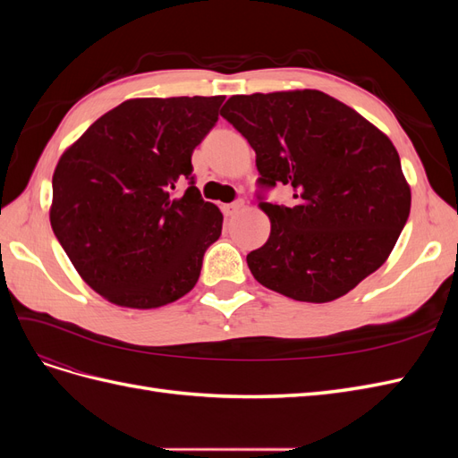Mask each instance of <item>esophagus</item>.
<instances>
[{
  "label": "esophagus",
  "mask_w": 458,
  "mask_h": 458,
  "mask_svg": "<svg viewBox=\"0 0 458 458\" xmlns=\"http://www.w3.org/2000/svg\"><path fill=\"white\" fill-rule=\"evenodd\" d=\"M242 208H244V202H242V200H237V202L225 204V206H224V212H225V216H234L237 212H241Z\"/></svg>",
  "instance_id": "obj_1"
}]
</instances>
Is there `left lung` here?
Returning a JSON list of instances; mask_svg holds the SVG:
<instances>
[{"label": "left lung", "mask_w": 458, "mask_h": 458, "mask_svg": "<svg viewBox=\"0 0 458 458\" xmlns=\"http://www.w3.org/2000/svg\"><path fill=\"white\" fill-rule=\"evenodd\" d=\"M256 150L258 185L293 189L290 206L259 208L267 242L246 256L254 279L298 301H332L390 256L411 212L394 143L317 89L233 95L221 108Z\"/></svg>", "instance_id": "obj_1"}]
</instances>
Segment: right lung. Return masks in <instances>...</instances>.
<instances>
[{
	"label": "right lung",
	"instance_id": "obj_1",
	"mask_svg": "<svg viewBox=\"0 0 458 458\" xmlns=\"http://www.w3.org/2000/svg\"><path fill=\"white\" fill-rule=\"evenodd\" d=\"M224 95L130 99L93 122L53 174L49 219L97 294L152 310L197 284L224 216L195 187L191 157ZM189 181L183 196L176 185Z\"/></svg>",
	"mask_w": 458,
	"mask_h": 458
}]
</instances>
